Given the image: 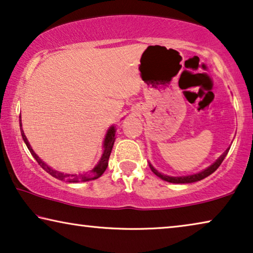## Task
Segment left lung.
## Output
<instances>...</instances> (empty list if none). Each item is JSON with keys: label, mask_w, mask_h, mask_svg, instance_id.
<instances>
[{"label": "left lung", "mask_w": 253, "mask_h": 253, "mask_svg": "<svg viewBox=\"0 0 253 253\" xmlns=\"http://www.w3.org/2000/svg\"><path fill=\"white\" fill-rule=\"evenodd\" d=\"M229 151V148L226 149L225 152L221 154V156L218 158V159L214 161V163L212 165H210L208 168L203 169L202 171L200 172H197V174H193V175H188V176H177V177H174V176H168V175H165V174H161V172H159L157 170L156 168L153 167L152 165L149 164L151 170L153 171V174H156L159 178L166 180V182H169V183H174V184H190V183H194V182H198V180H201L203 178H206V177H208L209 175L212 174L213 171L217 170V168L219 167V166L221 165V163H223V160L225 159V157L227 156Z\"/></svg>", "instance_id": "8db88e82"}]
</instances>
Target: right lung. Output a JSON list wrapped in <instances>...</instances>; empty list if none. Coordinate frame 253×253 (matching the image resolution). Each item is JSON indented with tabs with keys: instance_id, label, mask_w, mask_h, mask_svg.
Segmentation results:
<instances>
[{
	"instance_id": "obj_1",
	"label": "right lung",
	"mask_w": 253,
	"mask_h": 253,
	"mask_svg": "<svg viewBox=\"0 0 253 253\" xmlns=\"http://www.w3.org/2000/svg\"><path fill=\"white\" fill-rule=\"evenodd\" d=\"M19 118H20V120H19V124H20V130H21L22 139H24V142L26 143V145H27V148L30 151V153H32V156L35 158L37 163H39V165L44 169L45 171L48 172V174H50L51 176H53V177H55V178H58L60 180H68V182H70V183L88 182V180H93V179L99 178L100 176H102V174L105 171V169H107L109 157H110L111 150H112V148H114V143H115V139H116V137H115L116 136V130H117L116 126L112 125L111 127H109V129L107 130V134H105V137H104V141H103V152H102V154H101L99 163L95 165V167H94L92 170H89L87 172H83V174H65V172H60L58 170H54L53 168H51L50 166L45 164L44 161L41 159V158L37 156L35 152H34V150L32 149V146H30L27 137H26L24 130H22L21 116L19 117Z\"/></svg>"
}]
</instances>
